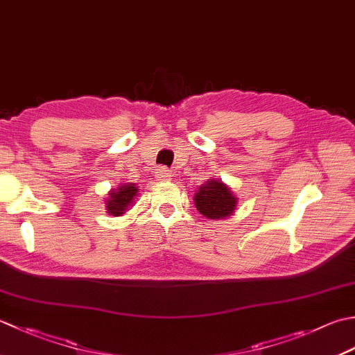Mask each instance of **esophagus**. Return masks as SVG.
Returning <instances> with one entry per match:
<instances>
[{"label":"esophagus","instance_id":"34e87169","mask_svg":"<svg viewBox=\"0 0 355 355\" xmlns=\"http://www.w3.org/2000/svg\"><path fill=\"white\" fill-rule=\"evenodd\" d=\"M157 180H159V182H168V180H171V172L168 168H164V166H162V168L157 169Z\"/></svg>","mask_w":355,"mask_h":355}]
</instances>
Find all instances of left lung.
Instances as JSON below:
<instances>
[{"instance_id": "left-lung-1", "label": "left lung", "mask_w": 355, "mask_h": 355, "mask_svg": "<svg viewBox=\"0 0 355 355\" xmlns=\"http://www.w3.org/2000/svg\"><path fill=\"white\" fill-rule=\"evenodd\" d=\"M193 201L201 215L211 220H218L232 215L239 200L221 180H209L198 187Z\"/></svg>"}]
</instances>
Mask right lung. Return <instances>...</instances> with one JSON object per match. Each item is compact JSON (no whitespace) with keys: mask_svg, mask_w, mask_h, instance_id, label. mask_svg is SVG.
<instances>
[{"mask_svg":"<svg viewBox=\"0 0 355 355\" xmlns=\"http://www.w3.org/2000/svg\"><path fill=\"white\" fill-rule=\"evenodd\" d=\"M138 189L135 184H121L118 189H112L109 192V198L106 200V211L109 215L120 217L126 212L129 207L134 205Z\"/></svg>","mask_w":355,"mask_h":355,"instance_id":"obj_1","label":"right lung"}]
</instances>
